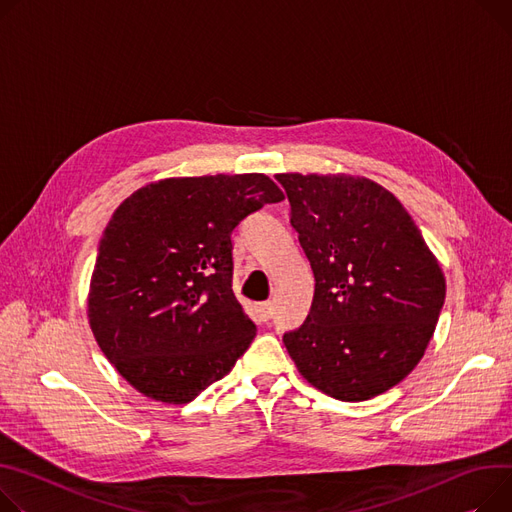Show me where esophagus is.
I'll return each mask as SVG.
<instances>
[{
	"label": "esophagus",
	"instance_id": "1",
	"mask_svg": "<svg viewBox=\"0 0 512 512\" xmlns=\"http://www.w3.org/2000/svg\"><path fill=\"white\" fill-rule=\"evenodd\" d=\"M257 311H259V317H261V321H269L271 319V315H274V302H261L259 306H257Z\"/></svg>",
	"mask_w": 512,
	"mask_h": 512
}]
</instances>
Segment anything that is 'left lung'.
<instances>
[{
	"instance_id": "8db88e82",
	"label": "left lung",
	"mask_w": 512,
	"mask_h": 512,
	"mask_svg": "<svg viewBox=\"0 0 512 512\" xmlns=\"http://www.w3.org/2000/svg\"><path fill=\"white\" fill-rule=\"evenodd\" d=\"M276 179L315 274L311 313L284 333V346L302 377L329 397H377L422 360L445 304V274L412 216L379 183Z\"/></svg>"
}]
</instances>
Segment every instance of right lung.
Returning <instances> with one entry per match:
<instances>
[{"instance_id":"obj_1","label":"right lung","mask_w":512,"mask_h":512,"mask_svg":"<svg viewBox=\"0 0 512 512\" xmlns=\"http://www.w3.org/2000/svg\"><path fill=\"white\" fill-rule=\"evenodd\" d=\"M284 193L265 175L173 177L131 193L100 238L88 323L142 395L189 403L255 337L232 292L230 234Z\"/></svg>"}]
</instances>
